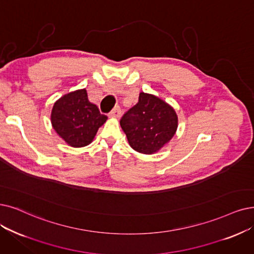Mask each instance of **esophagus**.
<instances>
[{
	"mask_svg": "<svg viewBox=\"0 0 254 254\" xmlns=\"http://www.w3.org/2000/svg\"><path fill=\"white\" fill-rule=\"evenodd\" d=\"M109 117L114 118V119H118L121 117V108L119 106H116L113 110L109 113Z\"/></svg>",
	"mask_w": 254,
	"mask_h": 254,
	"instance_id": "obj_1",
	"label": "esophagus"
}]
</instances>
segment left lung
<instances>
[{"mask_svg": "<svg viewBox=\"0 0 254 254\" xmlns=\"http://www.w3.org/2000/svg\"><path fill=\"white\" fill-rule=\"evenodd\" d=\"M120 124L131 148L139 153L153 154L174 136L178 118L164 100L140 93L138 102L122 117Z\"/></svg>", "mask_w": 254, "mask_h": 254, "instance_id": "left-lung-1", "label": "left lung"}]
</instances>
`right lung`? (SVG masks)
Segmentation results:
<instances>
[{
  "label": "right lung",
  "mask_w": 254,
  "mask_h": 254,
  "mask_svg": "<svg viewBox=\"0 0 254 254\" xmlns=\"http://www.w3.org/2000/svg\"><path fill=\"white\" fill-rule=\"evenodd\" d=\"M106 120L107 117L100 113L97 105L88 101L85 88L58 99L51 114V122L57 134L75 148L92 143Z\"/></svg>",
  "instance_id": "right-lung-1"
}]
</instances>
